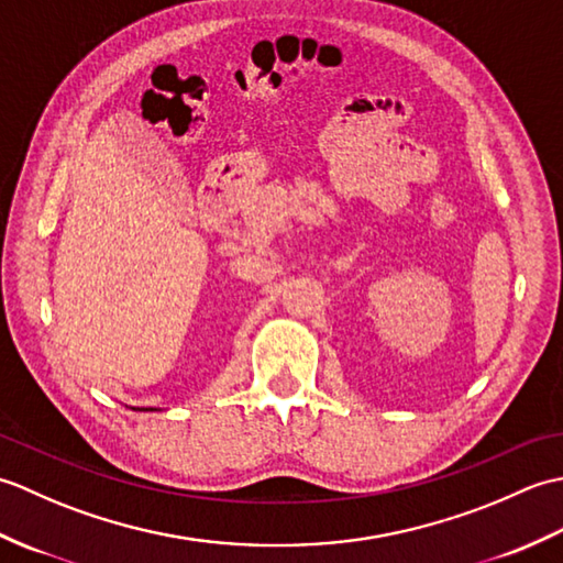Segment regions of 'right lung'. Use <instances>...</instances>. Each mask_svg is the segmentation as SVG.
I'll use <instances>...</instances> for the list:
<instances>
[{
  "label": "right lung",
  "mask_w": 563,
  "mask_h": 563,
  "mask_svg": "<svg viewBox=\"0 0 563 563\" xmlns=\"http://www.w3.org/2000/svg\"><path fill=\"white\" fill-rule=\"evenodd\" d=\"M135 411H157V409H135Z\"/></svg>",
  "instance_id": "obj_1"
}]
</instances>
